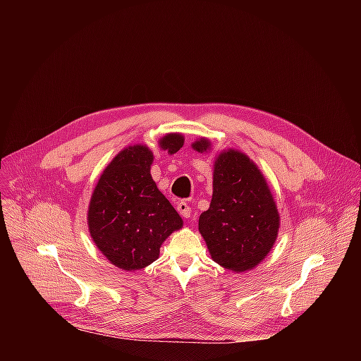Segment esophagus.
I'll return each mask as SVG.
<instances>
[{"mask_svg":"<svg viewBox=\"0 0 361 361\" xmlns=\"http://www.w3.org/2000/svg\"><path fill=\"white\" fill-rule=\"evenodd\" d=\"M177 212L184 219H190V216H191V207L187 204V201H180L177 204Z\"/></svg>","mask_w":361,"mask_h":361,"instance_id":"1","label":"esophagus"}]
</instances>
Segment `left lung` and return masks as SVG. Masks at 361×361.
I'll return each mask as SVG.
<instances>
[{
	"label": "left lung",
	"instance_id": "1",
	"mask_svg": "<svg viewBox=\"0 0 361 361\" xmlns=\"http://www.w3.org/2000/svg\"><path fill=\"white\" fill-rule=\"evenodd\" d=\"M209 147L205 138L192 144L198 152ZM279 226L276 202L260 170L240 151L221 152L210 209L198 220L213 260L237 273L255 267L273 248Z\"/></svg>",
	"mask_w": 361,
	"mask_h": 361
}]
</instances>
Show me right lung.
<instances>
[{"instance_id": "obj_1", "label": "right lung", "mask_w": 361, "mask_h": 361, "mask_svg": "<svg viewBox=\"0 0 361 361\" xmlns=\"http://www.w3.org/2000/svg\"><path fill=\"white\" fill-rule=\"evenodd\" d=\"M181 134H169L160 147H183ZM152 152L145 145L123 149L101 174L88 207L90 234L107 259L134 271L159 259L160 247L183 220L149 174Z\"/></svg>"}]
</instances>
